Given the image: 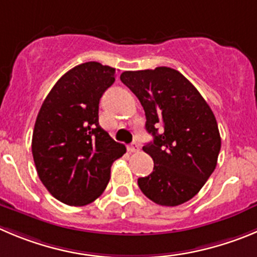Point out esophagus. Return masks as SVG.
Here are the masks:
<instances>
[{
    "label": "esophagus",
    "instance_id": "34e87169",
    "mask_svg": "<svg viewBox=\"0 0 257 257\" xmlns=\"http://www.w3.org/2000/svg\"><path fill=\"white\" fill-rule=\"evenodd\" d=\"M128 151H129V152H132V153L138 152V151H140V145H138L137 142L131 143V145L128 146Z\"/></svg>",
    "mask_w": 257,
    "mask_h": 257
}]
</instances>
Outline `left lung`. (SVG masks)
<instances>
[{
    "mask_svg": "<svg viewBox=\"0 0 257 257\" xmlns=\"http://www.w3.org/2000/svg\"><path fill=\"white\" fill-rule=\"evenodd\" d=\"M120 80L142 104L146 129L153 136L143 151L155 166L138 179V186L156 204L176 207L190 200L217 166L220 136L212 109L193 83L170 67L125 71Z\"/></svg>",
    "mask_w": 257,
    "mask_h": 257,
    "instance_id": "obj_1",
    "label": "left lung"
}]
</instances>
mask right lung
Here are the masks:
<instances>
[{"label": "right lung", "instance_id": "right-lung-1", "mask_svg": "<svg viewBox=\"0 0 257 257\" xmlns=\"http://www.w3.org/2000/svg\"><path fill=\"white\" fill-rule=\"evenodd\" d=\"M115 68L86 62L64 73L48 93L35 121L31 151L47 190L81 207L104 193L125 146L99 124V102L114 83Z\"/></svg>", "mask_w": 257, "mask_h": 257}]
</instances>
